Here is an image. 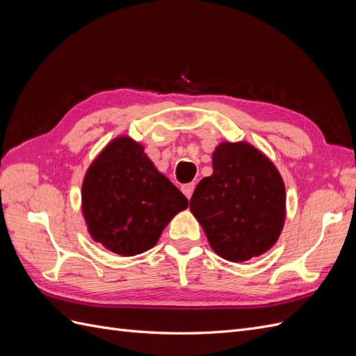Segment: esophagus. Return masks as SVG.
Listing matches in <instances>:
<instances>
[{"label": "esophagus", "mask_w": 356, "mask_h": 356, "mask_svg": "<svg viewBox=\"0 0 356 356\" xmlns=\"http://www.w3.org/2000/svg\"><path fill=\"white\" fill-rule=\"evenodd\" d=\"M195 188H196V182H188V184H182V186H181V191L184 193V196H186L187 199L191 197V195H193V191H195Z\"/></svg>", "instance_id": "34e87169"}]
</instances>
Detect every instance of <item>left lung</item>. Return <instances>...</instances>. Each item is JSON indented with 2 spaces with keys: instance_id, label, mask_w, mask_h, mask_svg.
<instances>
[{
  "instance_id": "left-lung-1",
  "label": "left lung",
  "mask_w": 356,
  "mask_h": 356,
  "mask_svg": "<svg viewBox=\"0 0 356 356\" xmlns=\"http://www.w3.org/2000/svg\"><path fill=\"white\" fill-rule=\"evenodd\" d=\"M212 168L190 200L211 248L233 263L263 255L277 242L286 217L281 174L270 159L245 141L215 147Z\"/></svg>"
}]
</instances>
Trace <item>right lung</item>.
<instances>
[{"instance_id":"add662e5","label":"right lung","mask_w":356,"mask_h":356,"mask_svg":"<svg viewBox=\"0 0 356 356\" xmlns=\"http://www.w3.org/2000/svg\"><path fill=\"white\" fill-rule=\"evenodd\" d=\"M187 207V197L129 136L114 138L83 179L81 211L92 239L123 257L153 248Z\"/></svg>"}]
</instances>
